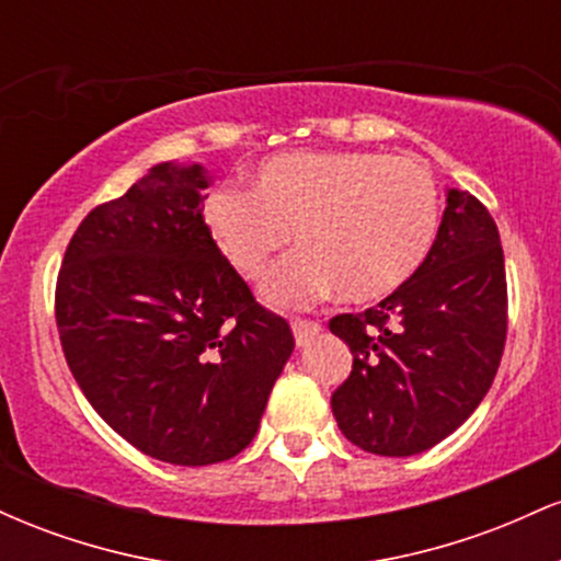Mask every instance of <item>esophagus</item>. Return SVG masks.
Segmentation results:
<instances>
[{"label": "esophagus", "mask_w": 561, "mask_h": 561, "mask_svg": "<svg viewBox=\"0 0 561 561\" xmlns=\"http://www.w3.org/2000/svg\"><path fill=\"white\" fill-rule=\"evenodd\" d=\"M319 332H321L319 321H306V319L293 321V334H295V343L298 345H308Z\"/></svg>", "instance_id": "34e87169"}]
</instances>
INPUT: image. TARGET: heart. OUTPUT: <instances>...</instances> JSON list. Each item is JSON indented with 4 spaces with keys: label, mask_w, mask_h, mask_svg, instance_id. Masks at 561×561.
Returning <instances> with one entry per match:
<instances>
[{
    "label": "heart",
    "mask_w": 561,
    "mask_h": 561,
    "mask_svg": "<svg viewBox=\"0 0 561 561\" xmlns=\"http://www.w3.org/2000/svg\"><path fill=\"white\" fill-rule=\"evenodd\" d=\"M203 224L248 282L268 272L293 234L300 253L263 282L268 306L308 308L334 289L347 302H369L420 272L440 229V192L416 158L282 152L253 171L248 192L208 195Z\"/></svg>",
    "instance_id": "1"
}]
</instances>
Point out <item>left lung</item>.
<instances>
[{
    "instance_id": "left-lung-1",
    "label": "left lung",
    "mask_w": 561,
    "mask_h": 561,
    "mask_svg": "<svg viewBox=\"0 0 561 561\" xmlns=\"http://www.w3.org/2000/svg\"><path fill=\"white\" fill-rule=\"evenodd\" d=\"M330 330L353 353L332 414L353 446L414 456L461 427L491 390L506 343L504 250L478 197L448 190L420 272Z\"/></svg>"
}]
</instances>
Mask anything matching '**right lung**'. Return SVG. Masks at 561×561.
<instances>
[{
    "label": "right lung",
    "instance_id": "1",
    "mask_svg": "<svg viewBox=\"0 0 561 561\" xmlns=\"http://www.w3.org/2000/svg\"><path fill=\"white\" fill-rule=\"evenodd\" d=\"M203 165L160 163L70 237L55 319L76 382L124 440L182 467L250 446L295 340L203 224Z\"/></svg>",
    "mask_w": 561,
    "mask_h": 561
}]
</instances>
